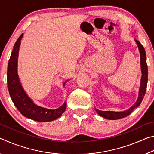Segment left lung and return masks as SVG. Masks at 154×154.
<instances>
[{"label": "left lung", "mask_w": 154, "mask_h": 154, "mask_svg": "<svg viewBox=\"0 0 154 154\" xmlns=\"http://www.w3.org/2000/svg\"><path fill=\"white\" fill-rule=\"evenodd\" d=\"M138 45V48L139 49L140 52V68H141V72L142 77L140 79V85L139 88V96L137 102L134 104L133 106H132L129 109L124 111L121 112H116V111H100L98 109H96V111L97 112L99 116H102L103 118H105L107 119H118L125 118L132 113V111L135 108L139 106L140 103H141L143 98L144 97L145 94L147 89V79H148V69L147 62H146V54L145 49L143 46L140 44L139 41L135 40Z\"/></svg>", "instance_id": "left-lung-1"}]
</instances>
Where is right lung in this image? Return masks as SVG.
Masks as SVG:
<instances>
[{"instance_id":"1","label":"right lung","mask_w":154,"mask_h":154,"mask_svg":"<svg viewBox=\"0 0 154 154\" xmlns=\"http://www.w3.org/2000/svg\"><path fill=\"white\" fill-rule=\"evenodd\" d=\"M23 37V33L15 42L7 68V86L13 103L19 111L26 118L32 120L46 122L55 120L64 113L66 107V103L60 107L49 109L42 107L34 103L23 89L17 74L18 52ZM67 82V81H66ZM66 82L64 83V85Z\"/></svg>"}]
</instances>
